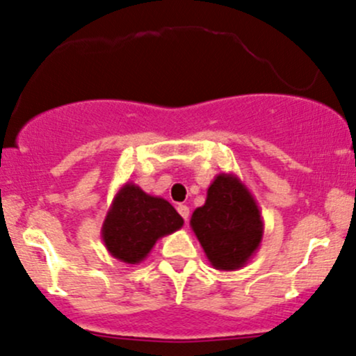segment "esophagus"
I'll use <instances>...</instances> for the list:
<instances>
[{
  "mask_svg": "<svg viewBox=\"0 0 356 356\" xmlns=\"http://www.w3.org/2000/svg\"><path fill=\"white\" fill-rule=\"evenodd\" d=\"M177 209H178L179 216H181L183 219H185V222H188V217H190V209L186 207V205H181V204H179Z\"/></svg>",
  "mask_w": 356,
  "mask_h": 356,
  "instance_id": "34e87169",
  "label": "esophagus"
}]
</instances>
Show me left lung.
<instances>
[{
    "mask_svg": "<svg viewBox=\"0 0 356 356\" xmlns=\"http://www.w3.org/2000/svg\"><path fill=\"white\" fill-rule=\"evenodd\" d=\"M190 227L216 270L243 268L263 239V217L248 186L234 173H219L207 188Z\"/></svg>",
    "mask_w": 356,
    "mask_h": 356,
    "instance_id": "left-lung-1",
    "label": "left lung"
}]
</instances>
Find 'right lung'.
<instances>
[{
	"mask_svg": "<svg viewBox=\"0 0 356 356\" xmlns=\"http://www.w3.org/2000/svg\"><path fill=\"white\" fill-rule=\"evenodd\" d=\"M183 219L173 205L127 181L113 197L102 225V241L113 258L139 265L163 236L181 229Z\"/></svg>",
	"mask_w": 356,
	"mask_h": 356,
	"instance_id": "add662e5",
	"label": "right lung"
}]
</instances>
